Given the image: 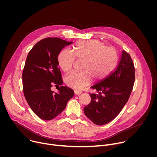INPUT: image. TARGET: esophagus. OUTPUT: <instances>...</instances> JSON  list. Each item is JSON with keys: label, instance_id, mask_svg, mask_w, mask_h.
Returning <instances> with one entry per match:
<instances>
[{"label": "esophagus", "instance_id": "34e87169", "mask_svg": "<svg viewBox=\"0 0 157 157\" xmlns=\"http://www.w3.org/2000/svg\"><path fill=\"white\" fill-rule=\"evenodd\" d=\"M82 93L81 91H79V90H75L74 91V94H75V95H79Z\"/></svg>", "mask_w": 157, "mask_h": 157}]
</instances>
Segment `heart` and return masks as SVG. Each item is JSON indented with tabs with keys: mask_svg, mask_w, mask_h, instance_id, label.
I'll use <instances>...</instances> for the list:
<instances>
[{
	"mask_svg": "<svg viewBox=\"0 0 157 157\" xmlns=\"http://www.w3.org/2000/svg\"><path fill=\"white\" fill-rule=\"evenodd\" d=\"M105 44L98 40H81L76 43L74 52L70 49H64L58 56V63L64 72H69L75 62L84 60L82 72H74L65 77L68 86L80 90L87 86L92 78L99 81L108 78L117 64L118 57L115 49L105 47Z\"/></svg>",
	"mask_w": 157,
	"mask_h": 157,
	"instance_id": "heart-1",
	"label": "heart"
}]
</instances>
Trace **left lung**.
Returning a JSON list of instances; mask_svg holds the SVG:
<instances>
[{"label": "left lung", "instance_id": "8db88e82", "mask_svg": "<svg viewBox=\"0 0 157 157\" xmlns=\"http://www.w3.org/2000/svg\"><path fill=\"white\" fill-rule=\"evenodd\" d=\"M135 81V67L130 55L123 50L115 69L105 79L91 86V102L84 113L94 123L105 125L116 118L127 102Z\"/></svg>", "mask_w": 157, "mask_h": 157}]
</instances>
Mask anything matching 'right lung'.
Returning <instances> with one entry per match:
<instances>
[{"label":"right lung","instance_id":"right-lung-1","mask_svg":"<svg viewBox=\"0 0 157 157\" xmlns=\"http://www.w3.org/2000/svg\"><path fill=\"white\" fill-rule=\"evenodd\" d=\"M58 37H47L37 43L29 52L23 71V89L31 109L44 120L60 114L74 96V90L63 86L58 56L72 44ZM53 85L61 86L59 93L51 91Z\"/></svg>","mask_w":157,"mask_h":157}]
</instances>
